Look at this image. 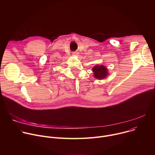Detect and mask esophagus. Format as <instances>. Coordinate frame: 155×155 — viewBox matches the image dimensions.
I'll use <instances>...</instances> for the list:
<instances>
[{
    "mask_svg": "<svg viewBox=\"0 0 155 155\" xmlns=\"http://www.w3.org/2000/svg\"><path fill=\"white\" fill-rule=\"evenodd\" d=\"M73 54H74V55H77V54H78V53H77V52H74V53H73Z\"/></svg>",
    "mask_w": 155,
    "mask_h": 155,
    "instance_id": "esophagus-1",
    "label": "esophagus"
}]
</instances>
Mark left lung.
I'll return each mask as SVG.
<instances>
[{"label":"left lung","instance_id":"1","mask_svg":"<svg viewBox=\"0 0 155 155\" xmlns=\"http://www.w3.org/2000/svg\"><path fill=\"white\" fill-rule=\"evenodd\" d=\"M92 71L94 72V77L96 79L103 80L108 75V70L104 65H96L93 68Z\"/></svg>","mask_w":155,"mask_h":155}]
</instances>
